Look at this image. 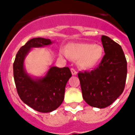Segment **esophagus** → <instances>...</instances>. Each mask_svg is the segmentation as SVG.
Segmentation results:
<instances>
[{"instance_id":"obj_1","label":"esophagus","mask_w":135,"mask_h":135,"mask_svg":"<svg viewBox=\"0 0 135 135\" xmlns=\"http://www.w3.org/2000/svg\"><path fill=\"white\" fill-rule=\"evenodd\" d=\"M71 71L72 75H74V76H76V75H77V74H78V71H76V70L74 68L71 69Z\"/></svg>"}]
</instances>
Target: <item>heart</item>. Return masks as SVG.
I'll return each instance as SVG.
<instances>
[{
	"label": "heart",
	"instance_id": "1",
	"mask_svg": "<svg viewBox=\"0 0 135 135\" xmlns=\"http://www.w3.org/2000/svg\"><path fill=\"white\" fill-rule=\"evenodd\" d=\"M60 54L67 58L79 60V64L85 69L92 68L101 60L103 49L101 45L90 43H73L62 49Z\"/></svg>",
	"mask_w": 135,
	"mask_h": 135
}]
</instances>
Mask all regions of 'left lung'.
<instances>
[{"instance_id":"obj_1","label":"left lung","mask_w":135,"mask_h":135,"mask_svg":"<svg viewBox=\"0 0 135 135\" xmlns=\"http://www.w3.org/2000/svg\"><path fill=\"white\" fill-rule=\"evenodd\" d=\"M105 55L91 71L78 72L82 97L89 105L105 108L122 93L127 75V61L120 45L101 36Z\"/></svg>"}]
</instances>
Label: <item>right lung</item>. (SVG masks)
Returning <instances> with one entry per match:
<instances>
[{
    "mask_svg": "<svg viewBox=\"0 0 135 135\" xmlns=\"http://www.w3.org/2000/svg\"><path fill=\"white\" fill-rule=\"evenodd\" d=\"M50 39L34 38L21 46L13 63V76L16 89L23 103L36 111L48 113L58 108L64 99L67 82L71 76L68 67H52L42 78L34 80L26 73L24 59L30 50L51 45Z\"/></svg>",
    "mask_w": 135,
    "mask_h": 135,
    "instance_id": "add662e5",
    "label": "right lung"
}]
</instances>
